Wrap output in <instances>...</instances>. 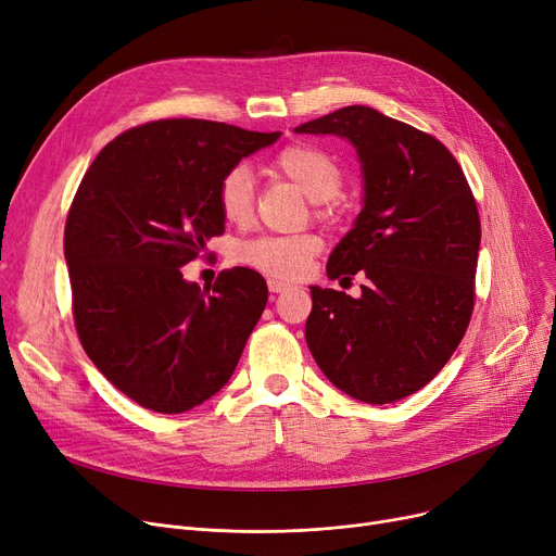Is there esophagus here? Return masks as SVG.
Returning a JSON list of instances; mask_svg holds the SVG:
<instances>
[{"label": "esophagus", "mask_w": 556, "mask_h": 556, "mask_svg": "<svg viewBox=\"0 0 556 556\" xmlns=\"http://www.w3.org/2000/svg\"><path fill=\"white\" fill-rule=\"evenodd\" d=\"M288 288H290V283L283 279H268L270 293H283V290H288Z\"/></svg>", "instance_id": "1"}]
</instances>
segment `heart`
<instances>
[{
  "mask_svg": "<svg viewBox=\"0 0 556 556\" xmlns=\"http://www.w3.org/2000/svg\"><path fill=\"white\" fill-rule=\"evenodd\" d=\"M275 173L293 182L306 198L317 202L315 216L333 220L338 216L336 195L342 191L344 173L340 164L323 149L311 143H290L273 160ZM254 175L245 164H233L223 173L216 189V204L223 220L245 227L254 216ZM323 252V239L317 233H295V237H258L239 245V261L245 266L270 275L293 279L304 275L313 256Z\"/></svg>",
  "mask_w": 556,
  "mask_h": 556,
  "instance_id": "b5f03b06",
  "label": "heart"
}]
</instances>
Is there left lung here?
I'll use <instances>...</instances> for the list:
<instances>
[{
	"mask_svg": "<svg viewBox=\"0 0 556 556\" xmlns=\"http://www.w3.org/2000/svg\"><path fill=\"white\" fill-rule=\"evenodd\" d=\"M356 146L365 207L327 263L329 279L363 270V295L311 286L306 344L329 381L383 405L421 390L469 329L480 214L459 162L432 135L367 105L295 128Z\"/></svg>",
	"mask_w": 556,
	"mask_h": 556,
	"instance_id": "obj_1",
	"label": "left lung"
}]
</instances>
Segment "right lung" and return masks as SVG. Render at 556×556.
Here are the masks:
<instances>
[{"instance_id": "1", "label": "right lung", "mask_w": 556, "mask_h": 556, "mask_svg": "<svg viewBox=\"0 0 556 556\" xmlns=\"http://www.w3.org/2000/svg\"><path fill=\"white\" fill-rule=\"evenodd\" d=\"M207 119H160L114 137L85 170L65 223L72 313L85 354L146 410L187 413L237 369L268 302L250 268L214 286L182 266L225 231L223 173L275 143Z\"/></svg>"}]
</instances>
